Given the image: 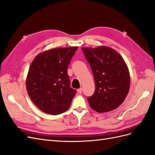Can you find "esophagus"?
Here are the masks:
<instances>
[{
    "label": "esophagus",
    "instance_id": "obj_1",
    "mask_svg": "<svg viewBox=\"0 0 155 155\" xmlns=\"http://www.w3.org/2000/svg\"><path fill=\"white\" fill-rule=\"evenodd\" d=\"M77 92L78 93V94H81L82 92V88H79V89H78L77 90Z\"/></svg>",
    "mask_w": 155,
    "mask_h": 155
}]
</instances>
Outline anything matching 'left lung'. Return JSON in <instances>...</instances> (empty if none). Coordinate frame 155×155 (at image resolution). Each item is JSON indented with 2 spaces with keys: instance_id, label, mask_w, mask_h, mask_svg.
<instances>
[{
  "instance_id": "obj_1",
  "label": "left lung",
  "mask_w": 155,
  "mask_h": 155,
  "mask_svg": "<svg viewBox=\"0 0 155 155\" xmlns=\"http://www.w3.org/2000/svg\"><path fill=\"white\" fill-rule=\"evenodd\" d=\"M81 49L92 69L96 84L93 96L88 97L91 108L99 113L116 109L130 90V72L124 59L109 46Z\"/></svg>"
}]
</instances>
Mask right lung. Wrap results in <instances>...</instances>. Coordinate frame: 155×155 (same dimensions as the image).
Returning <instances> with one entry per match:
<instances>
[{
  "label": "right lung",
  "instance_id": "obj_1",
  "mask_svg": "<svg viewBox=\"0 0 155 155\" xmlns=\"http://www.w3.org/2000/svg\"><path fill=\"white\" fill-rule=\"evenodd\" d=\"M77 46L55 48L38 54L26 78L31 100L47 114L57 115L69 108L77 90L71 88L67 68Z\"/></svg>",
  "mask_w": 155,
  "mask_h": 155
}]
</instances>
